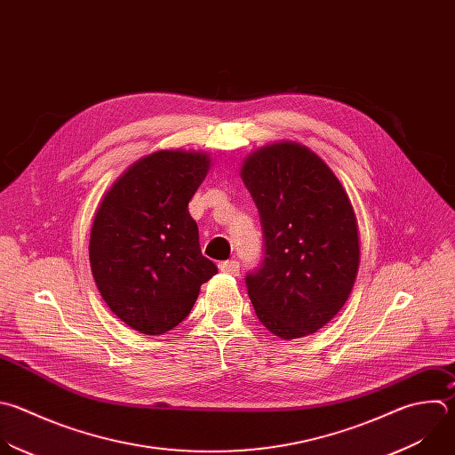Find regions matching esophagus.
Wrapping results in <instances>:
<instances>
[{
	"mask_svg": "<svg viewBox=\"0 0 455 455\" xmlns=\"http://www.w3.org/2000/svg\"><path fill=\"white\" fill-rule=\"evenodd\" d=\"M218 266H220V269L223 273H230V275H237L239 273V262L237 260H225V262H220Z\"/></svg>",
	"mask_w": 455,
	"mask_h": 455,
	"instance_id": "obj_1",
	"label": "esophagus"
}]
</instances>
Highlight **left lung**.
<instances>
[{
  "instance_id": "8db88e82",
  "label": "left lung",
  "mask_w": 455,
  "mask_h": 455,
  "mask_svg": "<svg viewBox=\"0 0 455 455\" xmlns=\"http://www.w3.org/2000/svg\"><path fill=\"white\" fill-rule=\"evenodd\" d=\"M264 230V262L246 276L260 323L282 339L318 332L347 304L359 262L352 202L307 146L282 140L243 161Z\"/></svg>"
}]
</instances>
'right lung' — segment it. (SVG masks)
<instances>
[{"label": "right lung", "mask_w": 455, "mask_h": 455, "mask_svg": "<svg viewBox=\"0 0 455 455\" xmlns=\"http://www.w3.org/2000/svg\"><path fill=\"white\" fill-rule=\"evenodd\" d=\"M209 170L204 151H154L124 170L94 214V282L110 311L140 334L161 336L177 327L202 283L218 273L202 255L188 209Z\"/></svg>", "instance_id": "right-lung-1"}]
</instances>
